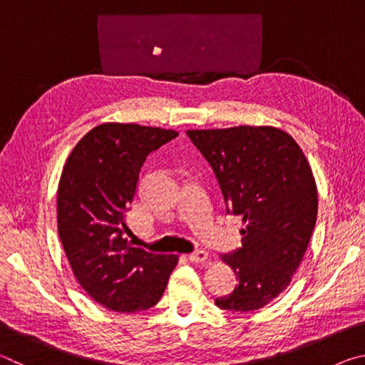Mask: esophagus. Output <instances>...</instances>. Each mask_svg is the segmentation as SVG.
Instances as JSON below:
<instances>
[{"mask_svg": "<svg viewBox=\"0 0 365 365\" xmlns=\"http://www.w3.org/2000/svg\"><path fill=\"white\" fill-rule=\"evenodd\" d=\"M207 252L205 251V250H197V251H195V252H191V255L188 256V259L191 262H196V264H202V262H206L207 261Z\"/></svg>", "mask_w": 365, "mask_h": 365, "instance_id": "34e87169", "label": "esophagus"}]
</instances>
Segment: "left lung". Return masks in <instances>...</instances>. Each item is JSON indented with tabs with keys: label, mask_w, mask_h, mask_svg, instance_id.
I'll return each instance as SVG.
<instances>
[{
	"label": "left lung",
	"mask_w": 365,
	"mask_h": 365,
	"mask_svg": "<svg viewBox=\"0 0 365 365\" xmlns=\"http://www.w3.org/2000/svg\"><path fill=\"white\" fill-rule=\"evenodd\" d=\"M187 135L211 164L227 212L242 215V248L222 255L237 274L215 306L251 312L285 289L299 267L317 219V188L298 143L275 127L240 125Z\"/></svg>",
	"instance_id": "1"
}]
</instances>
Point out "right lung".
Returning a JSON list of instances; mask_svg holds the SVG:
<instances>
[{
    "mask_svg": "<svg viewBox=\"0 0 365 365\" xmlns=\"http://www.w3.org/2000/svg\"><path fill=\"white\" fill-rule=\"evenodd\" d=\"M177 135L137 123H101L78 141L64 164L58 188L61 243L80 285L109 311L153 307L178 262L177 255L133 248L123 237L141 165Z\"/></svg>",
    "mask_w": 365,
    "mask_h": 365,
    "instance_id": "right-lung-1",
    "label": "right lung"
}]
</instances>
